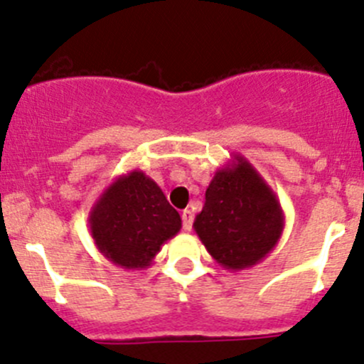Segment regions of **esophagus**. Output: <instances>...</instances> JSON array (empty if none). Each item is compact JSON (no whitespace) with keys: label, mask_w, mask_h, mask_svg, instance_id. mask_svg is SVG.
Returning <instances> with one entry per match:
<instances>
[{"label":"esophagus","mask_w":364,"mask_h":364,"mask_svg":"<svg viewBox=\"0 0 364 364\" xmlns=\"http://www.w3.org/2000/svg\"><path fill=\"white\" fill-rule=\"evenodd\" d=\"M182 227H184V230H191L193 227V213L189 209H186L184 213H182Z\"/></svg>","instance_id":"34e87169"}]
</instances>
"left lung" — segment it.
<instances>
[{
  "instance_id": "1",
  "label": "left lung",
  "mask_w": 364,
  "mask_h": 364,
  "mask_svg": "<svg viewBox=\"0 0 364 364\" xmlns=\"http://www.w3.org/2000/svg\"><path fill=\"white\" fill-rule=\"evenodd\" d=\"M193 227L218 264L240 272L261 262L277 247L284 210L257 169L243 155H234L214 173Z\"/></svg>"
}]
</instances>
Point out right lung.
Instances as JSON below:
<instances>
[{
	"label": "right lung",
	"instance_id": "1",
	"mask_svg": "<svg viewBox=\"0 0 364 364\" xmlns=\"http://www.w3.org/2000/svg\"><path fill=\"white\" fill-rule=\"evenodd\" d=\"M89 228L103 257L124 269H144L182 228L157 182L132 169L117 176L89 213Z\"/></svg>",
	"mask_w": 364,
	"mask_h": 364
}]
</instances>
